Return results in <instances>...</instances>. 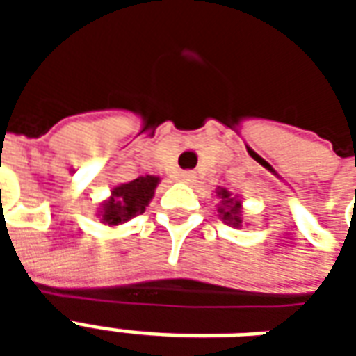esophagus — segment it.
Masks as SVG:
<instances>
[{"instance_id": "1", "label": "esophagus", "mask_w": 356, "mask_h": 356, "mask_svg": "<svg viewBox=\"0 0 356 356\" xmlns=\"http://www.w3.org/2000/svg\"><path fill=\"white\" fill-rule=\"evenodd\" d=\"M194 179H196V173H194V171H183V173H181V181H185V183H193Z\"/></svg>"}]
</instances>
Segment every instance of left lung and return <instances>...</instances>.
I'll return each instance as SVG.
<instances>
[{
    "label": "left lung",
    "instance_id": "obj_1",
    "mask_svg": "<svg viewBox=\"0 0 356 356\" xmlns=\"http://www.w3.org/2000/svg\"><path fill=\"white\" fill-rule=\"evenodd\" d=\"M221 198H225V204H229L227 208H221V213H223V219L225 221H229L231 225H238L240 223V202H232V198H229L231 194H229V191H221Z\"/></svg>",
    "mask_w": 356,
    "mask_h": 356
}]
</instances>
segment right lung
<instances>
[{
  "label": "right lung",
  "mask_w": 356,
  "mask_h": 356,
  "mask_svg": "<svg viewBox=\"0 0 356 356\" xmlns=\"http://www.w3.org/2000/svg\"><path fill=\"white\" fill-rule=\"evenodd\" d=\"M156 185H158V177L145 175V177L133 179L131 183L116 186L112 191V198L102 208V221H106L108 225H120L145 213L148 202L154 196Z\"/></svg>",
  "instance_id": "1"
}]
</instances>
